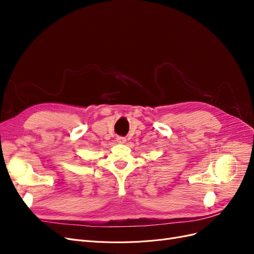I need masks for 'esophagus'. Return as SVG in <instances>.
<instances>
[{
    "instance_id": "obj_1",
    "label": "esophagus",
    "mask_w": 254,
    "mask_h": 254,
    "mask_svg": "<svg viewBox=\"0 0 254 254\" xmlns=\"http://www.w3.org/2000/svg\"><path fill=\"white\" fill-rule=\"evenodd\" d=\"M117 141H118V143L123 144V143L126 142V137H124V136H118L117 137Z\"/></svg>"
}]
</instances>
